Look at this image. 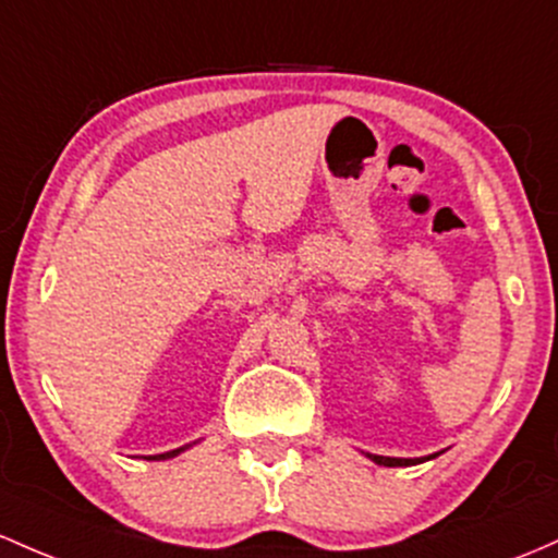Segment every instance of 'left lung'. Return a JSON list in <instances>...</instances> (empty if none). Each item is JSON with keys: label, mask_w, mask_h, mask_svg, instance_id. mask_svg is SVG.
Returning <instances> with one entry per match:
<instances>
[{"label": "left lung", "mask_w": 558, "mask_h": 558, "mask_svg": "<svg viewBox=\"0 0 558 558\" xmlns=\"http://www.w3.org/2000/svg\"><path fill=\"white\" fill-rule=\"evenodd\" d=\"M365 456L371 458L373 463H378V466H415V463H424L428 458H387V456H371V452H365Z\"/></svg>", "instance_id": "8db88e82"}]
</instances>
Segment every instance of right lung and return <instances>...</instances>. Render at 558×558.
Segmentation results:
<instances>
[{
    "mask_svg": "<svg viewBox=\"0 0 558 558\" xmlns=\"http://www.w3.org/2000/svg\"><path fill=\"white\" fill-rule=\"evenodd\" d=\"M190 445H185V448H177V450H169V452H161V456H148V461H167V458H174V456H180L182 450H187Z\"/></svg>",
    "mask_w": 558,
    "mask_h": 558,
    "instance_id": "1",
    "label": "right lung"
}]
</instances>
